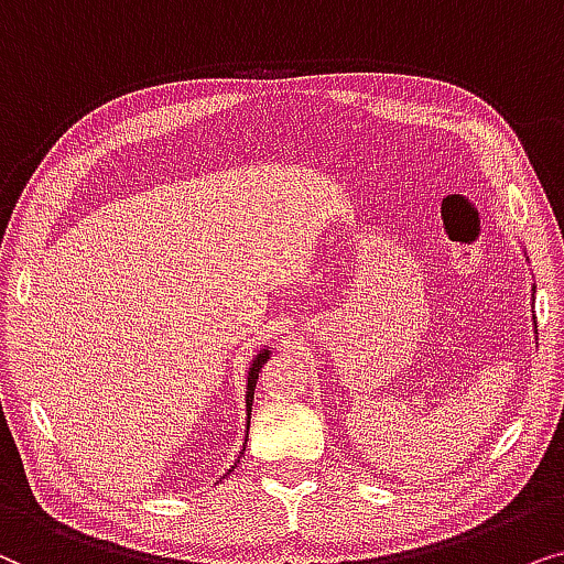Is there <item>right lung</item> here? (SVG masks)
Returning <instances> with one entry per match:
<instances>
[{"mask_svg": "<svg viewBox=\"0 0 564 564\" xmlns=\"http://www.w3.org/2000/svg\"><path fill=\"white\" fill-rule=\"evenodd\" d=\"M268 356H270L268 350H260L258 358L252 360L250 373H247V420H250V412H252V394H254V384H258V373H260L262 366H265ZM231 469H235V467H231ZM231 469H229V471H231Z\"/></svg>", "mask_w": 564, "mask_h": 564, "instance_id": "obj_1", "label": "right lung"}]
</instances>
